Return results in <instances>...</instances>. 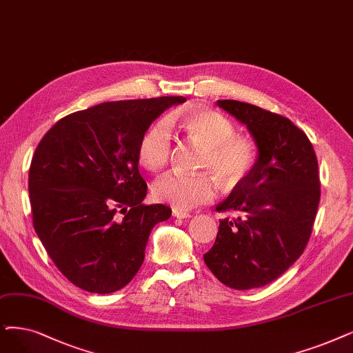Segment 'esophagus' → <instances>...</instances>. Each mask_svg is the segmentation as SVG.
<instances>
[{
    "instance_id": "34e87169",
    "label": "esophagus",
    "mask_w": 353,
    "mask_h": 353,
    "mask_svg": "<svg viewBox=\"0 0 353 353\" xmlns=\"http://www.w3.org/2000/svg\"><path fill=\"white\" fill-rule=\"evenodd\" d=\"M172 216L176 217V219H187V217H190V213H187V211H181V210L174 208L172 210Z\"/></svg>"
}]
</instances>
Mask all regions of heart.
Wrapping results in <instances>:
<instances>
[{"label": "heart", "mask_w": 353, "mask_h": 353, "mask_svg": "<svg viewBox=\"0 0 353 353\" xmlns=\"http://www.w3.org/2000/svg\"><path fill=\"white\" fill-rule=\"evenodd\" d=\"M169 125H178L192 143L201 146L196 168L207 172H168L152 185L154 199L171 204L181 211L214 200L217 188L210 174L224 187H236L248 178L256 163V146L253 140L234 134L230 119L208 108H191L184 114L154 121L140 137L139 159L149 171H159L172 157L174 140Z\"/></svg>", "instance_id": "obj_1"}]
</instances>
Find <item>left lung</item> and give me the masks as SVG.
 <instances>
[{"mask_svg":"<svg viewBox=\"0 0 353 353\" xmlns=\"http://www.w3.org/2000/svg\"><path fill=\"white\" fill-rule=\"evenodd\" d=\"M217 105L248 125L259 157L248 178L216 207L237 217L220 220L204 262L224 285L259 288L283 275L312 236L320 203L317 157L290 119L234 100Z\"/></svg>","mask_w":353,"mask_h":353,"instance_id":"obj_1","label":"left lung"}]
</instances>
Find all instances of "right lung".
Returning <instances> with one entry per match:
<instances>
[{"label": "right lung", "mask_w": 353, "mask_h": 353, "mask_svg": "<svg viewBox=\"0 0 353 353\" xmlns=\"http://www.w3.org/2000/svg\"><path fill=\"white\" fill-rule=\"evenodd\" d=\"M184 97L103 103L75 111L37 145L29 172L34 230L56 268L97 294L128 285L145 259L153 225L171 217L146 205L139 142Z\"/></svg>", "instance_id": "add662e5"}]
</instances>
